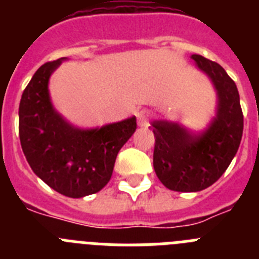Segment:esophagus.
I'll return each mask as SVG.
<instances>
[{"label": "esophagus", "instance_id": "1", "mask_svg": "<svg viewBox=\"0 0 259 259\" xmlns=\"http://www.w3.org/2000/svg\"><path fill=\"white\" fill-rule=\"evenodd\" d=\"M136 116L139 125L145 127V125H148V123H149L150 111H148V110H140V111H137L136 113Z\"/></svg>", "mask_w": 259, "mask_h": 259}]
</instances>
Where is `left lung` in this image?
Listing matches in <instances>:
<instances>
[{"label":"left lung","mask_w":259,"mask_h":259,"mask_svg":"<svg viewBox=\"0 0 259 259\" xmlns=\"http://www.w3.org/2000/svg\"><path fill=\"white\" fill-rule=\"evenodd\" d=\"M191 58L217 92L215 116L197 134L176 122L152 123L154 171L166 188L176 192H198L214 184L236 155L244 128L235 81L217 62L198 54Z\"/></svg>","instance_id":"left-lung-1"}]
</instances>
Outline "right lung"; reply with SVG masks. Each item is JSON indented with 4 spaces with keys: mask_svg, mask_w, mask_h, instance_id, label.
I'll return each instance as SVG.
<instances>
[{
    "mask_svg": "<svg viewBox=\"0 0 259 259\" xmlns=\"http://www.w3.org/2000/svg\"><path fill=\"white\" fill-rule=\"evenodd\" d=\"M67 58L41 66L22 95L20 145L32 171L71 198L97 193L113 175L116 155L136 131V116L97 128H79L54 109L49 79Z\"/></svg>",
    "mask_w": 259,
    "mask_h": 259,
    "instance_id": "right-lung-1",
    "label": "right lung"
}]
</instances>
